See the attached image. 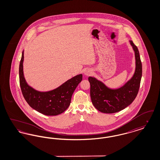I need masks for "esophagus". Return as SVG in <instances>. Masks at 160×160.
Listing matches in <instances>:
<instances>
[{"label":"esophagus","mask_w":160,"mask_h":160,"mask_svg":"<svg viewBox=\"0 0 160 160\" xmlns=\"http://www.w3.org/2000/svg\"><path fill=\"white\" fill-rule=\"evenodd\" d=\"M92 74V71L90 69H86L85 71H84V74L86 76H90Z\"/></svg>","instance_id":"1"}]
</instances>
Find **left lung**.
I'll return each instance as SVG.
<instances>
[{"label":"left lung","mask_w":160,"mask_h":160,"mask_svg":"<svg viewBox=\"0 0 160 160\" xmlns=\"http://www.w3.org/2000/svg\"><path fill=\"white\" fill-rule=\"evenodd\" d=\"M130 44L135 52L136 71L134 76L121 88L111 89L94 77L88 78L91 84L92 102L99 112L104 113L118 112L130 105L137 97L142 76V64L137 46Z\"/></svg>","instance_id":"8db88e82"}]
</instances>
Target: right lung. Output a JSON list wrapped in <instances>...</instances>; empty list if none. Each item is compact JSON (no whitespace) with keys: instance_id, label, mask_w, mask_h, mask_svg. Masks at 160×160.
<instances>
[{"instance_id":"right-lung-1","label":"right lung","mask_w":160,"mask_h":160,"mask_svg":"<svg viewBox=\"0 0 160 160\" xmlns=\"http://www.w3.org/2000/svg\"><path fill=\"white\" fill-rule=\"evenodd\" d=\"M24 53L19 66L20 85L23 97L30 106L47 116H56L64 112L68 107L72 95L82 80V74L72 77L58 88L51 91L39 92L29 86L23 74Z\"/></svg>"}]
</instances>
